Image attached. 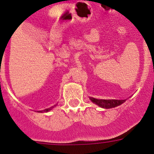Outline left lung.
Instances as JSON below:
<instances>
[{
    "label": "left lung",
    "mask_w": 154,
    "mask_h": 154,
    "mask_svg": "<svg viewBox=\"0 0 154 154\" xmlns=\"http://www.w3.org/2000/svg\"><path fill=\"white\" fill-rule=\"evenodd\" d=\"M90 100L93 103L98 105L99 106L105 109H109V108L116 107L117 106H120L123 103H124L126 100H102V99H96L94 97H90Z\"/></svg>",
    "instance_id": "8db88e82"
}]
</instances>
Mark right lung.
Listing matches in <instances>:
<instances>
[{
  "mask_svg": "<svg viewBox=\"0 0 154 154\" xmlns=\"http://www.w3.org/2000/svg\"><path fill=\"white\" fill-rule=\"evenodd\" d=\"M51 110V109H50V108H49V109H46V110H44V111H46V112H48V111H49V110Z\"/></svg>",
  "mask_w": 154,
  "mask_h": 154,
  "instance_id": "add662e5",
  "label": "right lung"
}]
</instances>
